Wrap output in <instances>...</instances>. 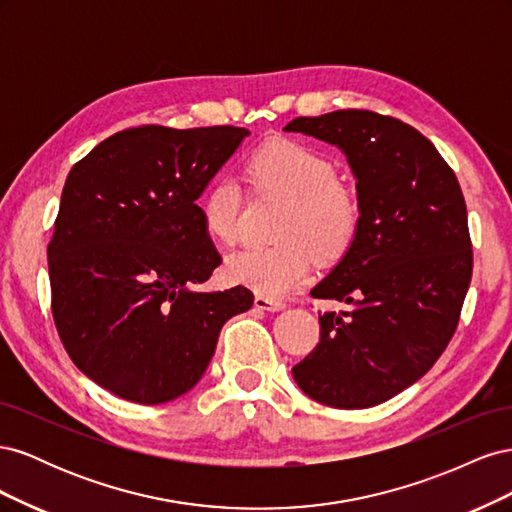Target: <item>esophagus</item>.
I'll use <instances>...</instances> for the list:
<instances>
[{"label":"esophagus","instance_id":"esophagus-1","mask_svg":"<svg viewBox=\"0 0 512 512\" xmlns=\"http://www.w3.org/2000/svg\"><path fill=\"white\" fill-rule=\"evenodd\" d=\"M254 305L258 309H265V312H282L286 307V303L282 299H275V297H267V294H256Z\"/></svg>","mask_w":512,"mask_h":512}]
</instances>
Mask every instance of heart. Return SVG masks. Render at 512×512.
Returning a JSON list of instances; mask_svg holds the SVG:
<instances>
[{"label":"heart","instance_id":"heart-1","mask_svg":"<svg viewBox=\"0 0 512 512\" xmlns=\"http://www.w3.org/2000/svg\"><path fill=\"white\" fill-rule=\"evenodd\" d=\"M247 175L258 190L282 194L290 200L280 226L282 243L269 247H245L226 260L232 282L258 294H284L307 280L318 258L342 256L359 228V205L339 185V173L331 160L312 147L294 141H277L260 147ZM200 222L207 235L220 243H232L239 235L241 190L235 179L218 177L198 200Z\"/></svg>","mask_w":512,"mask_h":512}]
</instances>
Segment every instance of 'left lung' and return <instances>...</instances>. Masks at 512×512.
Masks as SVG:
<instances>
[{"mask_svg":"<svg viewBox=\"0 0 512 512\" xmlns=\"http://www.w3.org/2000/svg\"><path fill=\"white\" fill-rule=\"evenodd\" d=\"M284 130L342 149L361 213L348 252L312 288L350 309L320 316V344L292 376L318 404L378 406L423 378L457 329L472 280L466 200L429 138L395 117L350 108Z\"/></svg>","mask_w":512,"mask_h":512,"instance_id":"obj_1","label":"left lung"}]
</instances>
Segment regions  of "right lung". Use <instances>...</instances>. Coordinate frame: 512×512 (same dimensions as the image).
I'll use <instances>...</instances> for the list:
<instances>
[{
    "mask_svg": "<svg viewBox=\"0 0 512 512\" xmlns=\"http://www.w3.org/2000/svg\"><path fill=\"white\" fill-rule=\"evenodd\" d=\"M250 130L130 128L76 162L49 243L53 318L87 378L156 406L203 378L224 322L254 294L205 292L222 256L198 198Z\"/></svg>",
    "mask_w": 512,
    "mask_h": 512,
    "instance_id": "1",
    "label": "right lung"
}]
</instances>
